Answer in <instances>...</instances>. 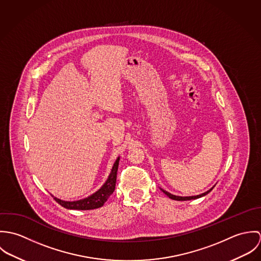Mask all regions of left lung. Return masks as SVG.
Listing matches in <instances>:
<instances>
[{"mask_svg":"<svg viewBox=\"0 0 261 261\" xmlns=\"http://www.w3.org/2000/svg\"><path fill=\"white\" fill-rule=\"evenodd\" d=\"M212 189H213V188H212ZM212 189H210L209 191H207V192H205V193H203V194H201V195L192 196V197H180V196H175V195H172V194H170L169 192H167V191H165V190H163V189H162V191H163L169 198H171V199H173V200H177V201H186V200H192V199H197V198L203 197V196L207 195L209 192H211Z\"/></svg>","mask_w":261,"mask_h":261,"instance_id":"obj_1","label":"left lung"}]
</instances>
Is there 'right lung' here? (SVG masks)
Masks as SVG:
<instances>
[{"label": "right lung", "instance_id": "1", "mask_svg": "<svg viewBox=\"0 0 261 261\" xmlns=\"http://www.w3.org/2000/svg\"><path fill=\"white\" fill-rule=\"evenodd\" d=\"M118 161L117 159L112 167V173L105 183V185L101 187L97 192L92 194L91 196L79 200V201H74V202H67V201H62L60 199H57L54 197V200L60 204L62 207L66 209H72V210H92L99 208L103 206V204L108 201L110 196L112 195L115 189V183H116V174H117V168H118Z\"/></svg>", "mask_w": 261, "mask_h": 261}]
</instances>
